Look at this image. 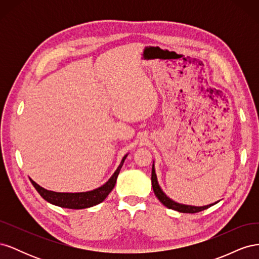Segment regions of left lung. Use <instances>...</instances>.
<instances>
[{"instance_id": "left-lung-1", "label": "left lung", "mask_w": 259, "mask_h": 259, "mask_svg": "<svg viewBox=\"0 0 259 259\" xmlns=\"http://www.w3.org/2000/svg\"><path fill=\"white\" fill-rule=\"evenodd\" d=\"M151 183H152V188H153V192L155 194V197L159 199V201L162 203L164 206H166L170 209H174L177 211H180V213H189V214H194V213H199L201 210H204L208 208L209 206L216 204H209L206 206H191V205H184V204H179V203L174 202L173 200H170L168 197H166V194L164 193L161 188L158 184V179H156L155 175V170H154V165L152 166V171H151Z\"/></svg>"}]
</instances>
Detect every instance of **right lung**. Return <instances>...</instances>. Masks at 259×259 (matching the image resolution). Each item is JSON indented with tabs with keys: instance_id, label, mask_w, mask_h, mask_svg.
Returning a JSON list of instances; mask_svg holds the SVG:
<instances>
[{
	"instance_id": "add662e5",
	"label": "right lung",
	"mask_w": 259,
	"mask_h": 259,
	"mask_svg": "<svg viewBox=\"0 0 259 259\" xmlns=\"http://www.w3.org/2000/svg\"><path fill=\"white\" fill-rule=\"evenodd\" d=\"M125 159H126V155L123 158L121 164L119 165V167H117V169L114 171L112 177L109 179L104 186H101L97 188V189L92 190V191L79 192V193L54 192V191L44 189V188L34 183L33 180H31V183H32L33 187L35 188L36 191L40 193L41 197L44 200L52 203L54 205L66 207V208H72V209L88 208V207L99 204V203L103 202L108 197V194L112 191L114 185L116 183V178L119 176V173Z\"/></svg>"
}]
</instances>
